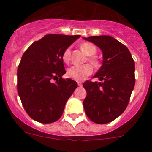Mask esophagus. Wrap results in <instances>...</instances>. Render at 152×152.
I'll return each instance as SVG.
<instances>
[{"label": "esophagus", "instance_id": "esophagus-1", "mask_svg": "<svg viewBox=\"0 0 152 152\" xmlns=\"http://www.w3.org/2000/svg\"><path fill=\"white\" fill-rule=\"evenodd\" d=\"M77 85H78L79 87H82V83L80 82V81H77Z\"/></svg>", "mask_w": 152, "mask_h": 152}]
</instances>
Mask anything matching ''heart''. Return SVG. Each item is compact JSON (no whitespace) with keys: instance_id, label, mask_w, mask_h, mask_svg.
Returning <instances> with one entry per match:
<instances>
[{"instance_id":"1","label":"heart","mask_w":152,"mask_h":152,"mask_svg":"<svg viewBox=\"0 0 152 152\" xmlns=\"http://www.w3.org/2000/svg\"><path fill=\"white\" fill-rule=\"evenodd\" d=\"M80 49L88 56H94L96 52V47L91 42H84L81 44ZM70 58H71V49L70 48H67L63 52L62 60L64 63L68 64L70 61ZM89 60L94 65L97 64V61L94 58H91ZM92 72L93 68L89 64H85L83 65H75V66H72L68 68L67 71V76L72 80L80 81V80H84L86 77L91 75Z\"/></svg>"}]
</instances>
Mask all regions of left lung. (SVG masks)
<instances>
[{
	"label": "left lung",
	"mask_w": 152,
	"mask_h": 152,
	"mask_svg": "<svg viewBox=\"0 0 152 152\" xmlns=\"http://www.w3.org/2000/svg\"><path fill=\"white\" fill-rule=\"evenodd\" d=\"M99 47L103 64L94 77L100 82L83 84V104L88 117L97 124L110 123L125 111L135 87V62L127 47L110 36L84 37Z\"/></svg>",
	"instance_id": "1"
}]
</instances>
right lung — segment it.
Here are the masks:
<instances>
[{
	"label": "right lung",
	"instance_id": "obj_1",
	"mask_svg": "<svg viewBox=\"0 0 152 152\" xmlns=\"http://www.w3.org/2000/svg\"><path fill=\"white\" fill-rule=\"evenodd\" d=\"M79 35H45L23 53L17 69V91L27 114L39 123L60 119L76 81L63 79L62 54Z\"/></svg>",
	"mask_w": 152,
	"mask_h": 152
}]
</instances>
